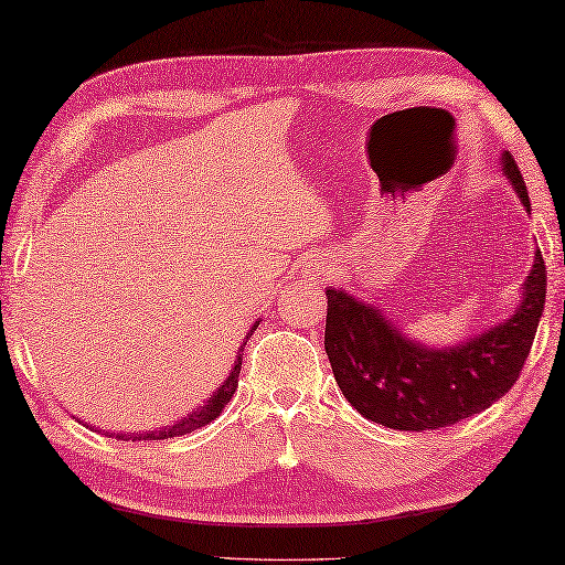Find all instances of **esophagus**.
I'll use <instances>...</instances> for the list:
<instances>
[{"label":"esophagus","mask_w":565,"mask_h":565,"mask_svg":"<svg viewBox=\"0 0 565 565\" xmlns=\"http://www.w3.org/2000/svg\"><path fill=\"white\" fill-rule=\"evenodd\" d=\"M308 273H310V277H312V280H316V282H326L328 277L332 275V263L328 260V257H320V260H316V263L310 265Z\"/></svg>","instance_id":"obj_1"}]
</instances>
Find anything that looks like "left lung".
<instances>
[{"label":"left lung","instance_id":"obj_1","mask_svg":"<svg viewBox=\"0 0 565 565\" xmlns=\"http://www.w3.org/2000/svg\"><path fill=\"white\" fill-rule=\"evenodd\" d=\"M501 170L531 215L521 170L508 152ZM545 305V265L535 249L521 300L505 320L460 343L436 348L411 338L377 305L328 290L326 353L345 401L393 430H436L470 418L518 381Z\"/></svg>","mask_w":565,"mask_h":565}]
</instances>
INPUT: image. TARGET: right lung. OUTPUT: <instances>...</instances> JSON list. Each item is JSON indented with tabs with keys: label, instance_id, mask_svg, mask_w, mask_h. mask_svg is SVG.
Listing matches in <instances>:
<instances>
[{
	"label": "right lung",
	"instance_id": "obj_1",
	"mask_svg": "<svg viewBox=\"0 0 565 565\" xmlns=\"http://www.w3.org/2000/svg\"><path fill=\"white\" fill-rule=\"evenodd\" d=\"M257 326H260V320L253 322V328L247 330V335L243 343H239V350L245 348L247 338L253 335V332L257 330ZM239 350H237V358H235V365L233 370H230V375L225 377V383H222L215 393L210 395V401L205 405H200V408H195L192 413L184 415L182 420L172 423V425H164V428L160 430H145V433H117V440H164V438H178V436H188V433L202 428V425H207L217 418V415L222 413V408L230 403V397L235 395L237 391V377H239V365H243V358H239Z\"/></svg>",
	"mask_w": 565,
	"mask_h": 565
}]
</instances>
